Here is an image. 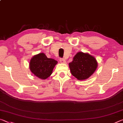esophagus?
Listing matches in <instances>:
<instances>
[{
  "label": "esophagus",
  "mask_w": 123,
  "mask_h": 123,
  "mask_svg": "<svg viewBox=\"0 0 123 123\" xmlns=\"http://www.w3.org/2000/svg\"><path fill=\"white\" fill-rule=\"evenodd\" d=\"M60 63H66V60L64 59H60Z\"/></svg>",
  "instance_id": "obj_1"
}]
</instances>
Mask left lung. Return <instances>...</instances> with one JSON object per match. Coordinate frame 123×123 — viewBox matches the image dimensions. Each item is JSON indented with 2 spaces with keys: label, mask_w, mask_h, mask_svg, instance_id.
<instances>
[{
  "label": "left lung",
  "mask_w": 123,
  "mask_h": 123,
  "mask_svg": "<svg viewBox=\"0 0 123 123\" xmlns=\"http://www.w3.org/2000/svg\"><path fill=\"white\" fill-rule=\"evenodd\" d=\"M71 74L79 80L89 78L96 70L98 62L93 56L88 53L78 52L69 63Z\"/></svg>",
  "instance_id": "left-lung-1"
}]
</instances>
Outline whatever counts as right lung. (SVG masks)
Wrapping results in <instances>:
<instances>
[{"mask_svg": "<svg viewBox=\"0 0 123 123\" xmlns=\"http://www.w3.org/2000/svg\"><path fill=\"white\" fill-rule=\"evenodd\" d=\"M57 61L48 58L44 53H41L34 55L29 62L30 71L35 76L42 80H45L53 73Z\"/></svg>", "mask_w": 123, "mask_h": 123, "instance_id": "add662e5", "label": "right lung"}]
</instances>
